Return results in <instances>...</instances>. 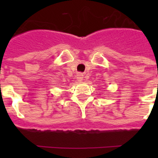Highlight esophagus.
<instances>
[{
  "label": "esophagus",
  "mask_w": 158,
  "mask_h": 158,
  "mask_svg": "<svg viewBox=\"0 0 158 158\" xmlns=\"http://www.w3.org/2000/svg\"><path fill=\"white\" fill-rule=\"evenodd\" d=\"M76 76H77V79H78L79 81H82L83 79H84V74H82V73H78Z\"/></svg>",
  "instance_id": "obj_1"
}]
</instances>
